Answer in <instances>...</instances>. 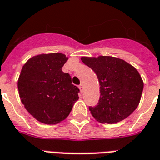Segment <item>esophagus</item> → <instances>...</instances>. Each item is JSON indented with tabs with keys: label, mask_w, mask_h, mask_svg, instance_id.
Returning <instances> with one entry per match:
<instances>
[{
	"label": "esophagus",
	"mask_w": 160,
	"mask_h": 160,
	"mask_svg": "<svg viewBox=\"0 0 160 160\" xmlns=\"http://www.w3.org/2000/svg\"><path fill=\"white\" fill-rule=\"evenodd\" d=\"M79 88H80V91L82 92V91H83V89H84V85H83V84H80V85H79Z\"/></svg>",
	"instance_id": "34e87169"
}]
</instances>
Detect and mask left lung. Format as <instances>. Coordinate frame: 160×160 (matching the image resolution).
I'll list each match as a JSON object with an SVG mask.
<instances>
[{"mask_svg": "<svg viewBox=\"0 0 160 160\" xmlns=\"http://www.w3.org/2000/svg\"><path fill=\"white\" fill-rule=\"evenodd\" d=\"M81 60L97 75L100 99L90 107L91 115L102 123L112 124L124 120L139 104L143 81L132 65L112 56L81 57Z\"/></svg>", "mask_w": 160, "mask_h": 160, "instance_id": "1", "label": "left lung"}]
</instances>
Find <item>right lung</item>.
I'll list each match as a JSON object with an SVG mask.
<instances>
[{"mask_svg":"<svg viewBox=\"0 0 160 160\" xmlns=\"http://www.w3.org/2000/svg\"><path fill=\"white\" fill-rule=\"evenodd\" d=\"M67 60L64 53H43L32 57L22 66L18 81L21 102L40 122H60L79 99V88L62 71Z\"/></svg>","mask_w":160,"mask_h":160,"instance_id":"right-lung-1","label":"right lung"}]
</instances>
